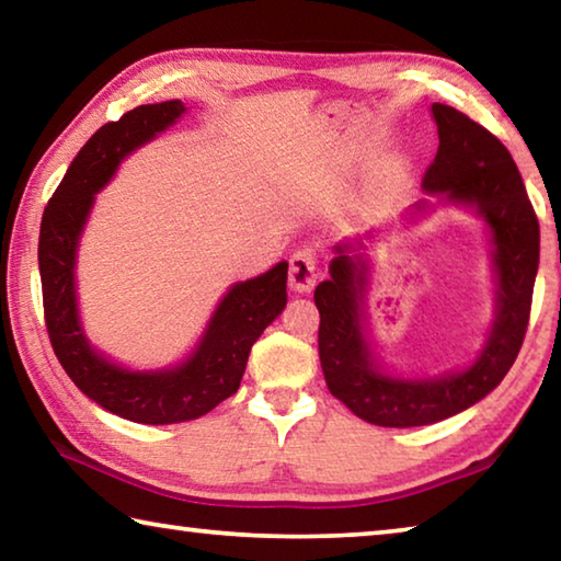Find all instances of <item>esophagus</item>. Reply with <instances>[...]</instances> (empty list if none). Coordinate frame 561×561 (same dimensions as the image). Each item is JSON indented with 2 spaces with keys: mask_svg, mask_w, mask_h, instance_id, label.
I'll return each instance as SVG.
<instances>
[{
  "mask_svg": "<svg viewBox=\"0 0 561 561\" xmlns=\"http://www.w3.org/2000/svg\"><path fill=\"white\" fill-rule=\"evenodd\" d=\"M319 264L311 250H297L289 257V287L294 291H309L317 284Z\"/></svg>",
  "mask_w": 561,
  "mask_h": 561,
  "instance_id": "1",
  "label": "esophagus"
}]
</instances>
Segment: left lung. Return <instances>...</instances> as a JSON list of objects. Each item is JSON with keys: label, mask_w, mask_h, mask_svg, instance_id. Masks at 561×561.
I'll use <instances>...</instances> for the list:
<instances>
[{"label": "left lung", "mask_w": 561, "mask_h": 561, "mask_svg": "<svg viewBox=\"0 0 561 561\" xmlns=\"http://www.w3.org/2000/svg\"><path fill=\"white\" fill-rule=\"evenodd\" d=\"M438 153L425 170L428 193L474 205L495 242L497 319L480 358L462 374L405 381L378 371L360 331V291L366 264L339 244L331 279L314 291L319 309V358L327 386L351 413L383 428L438 423L485 398L515 364L527 334L539 264V222L510 150L470 116L433 103ZM360 247V242H358Z\"/></svg>", "instance_id": "8db88e82"}]
</instances>
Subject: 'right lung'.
Wrapping results in <instances>:
<instances>
[{
    "label": "right lung",
    "mask_w": 561,
    "mask_h": 561,
    "mask_svg": "<svg viewBox=\"0 0 561 561\" xmlns=\"http://www.w3.org/2000/svg\"><path fill=\"white\" fill-rule=\"evenodd\" d=\"M180 113H185L180 101L148 103L101 126L44 207L39 232L44 321L56 358L91 401L148 425L193 421L230 398L240 388L252 344L287 304V262H279L260 277L234 284L183 366L156 374L126 371L89 346L76 311L73 262L93 195L108 183L123 156L173 126Z\"/></svg>",
    "instance_id": "obj_1"
}]
</instances>
